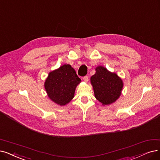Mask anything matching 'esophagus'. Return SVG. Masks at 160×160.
<instances>
[{"mask_svg": "<svg viewBox=\"0 0 160 160\" xmlns=\"http://www.w3.org/2000/svg\"><path fill=\"white\" fill-rule=\"evenodd\" d=\"M88 76L86 75V76L83 77V81H84L85 82H88Z\"/></svg>", "mask_w": 160, "mask_h": 160, "instance_id": "obj_1", "label": "esophagus"}]
</instances>
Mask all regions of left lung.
I'll return each mask as SVG.
<instances>
[{"mask_svg": "<svg viewBox=\"0 0 160 160\" xmlns=\"http://www.w3.org/2000/svg\"><path fill=\"white\" fill-rule=\"evenodd\" d=\"M95 98L102 105H109L116 102L121 94L123 82L116 73H112L103 66L96 68L91 78Z\"/></svg>", "mask_w": 160, "mask_h": 160, "instance_id": "1", "label": "left lung"}]
</instances>
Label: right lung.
<instances>
[{"instance_id":"1","label":"right lung","mask_w":160,"mask_h":160,"mask_svg":"<svg viewBox=\"0 0 160 160\" xmlns=\"http://www.w3.org/2000/svg\"><path fill=\"white\" fill-rule=\"evenodd\" d=\"M80 82L75 69L69 64H64L49 73L44 88L50 100L65 106L74 97L75 88Z\"/></svg>"}]
</instances>
